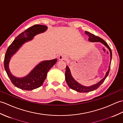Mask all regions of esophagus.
<instances>
[{"mask_svg":"<svg viewBox=\"0 0 123 123\" xmlns=\"http://www.w3.org/2000/svg\"><path fill=\"white\" fill-rule=\"evenodd\" d=\"M60 60H66L67 59V56L65 54H61L59 57Z\"/></svg>","mask_w":123,"mask_h":123,"instance_id":"1","label":"esophagus"}]
</instances>
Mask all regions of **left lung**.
Listing matches in <instances>:
<instances>
[{
	"instance_id": "1",
	"label": "left lung",
	"mask_w": 123,
	"mask_h": 123,
	"mask_svg": "<svg viewBox=\"0 0 123 123\" xmlns=\"http://www.w3.org/2000/svg\"><path fill=\"white\" fill-rule=\"evenodd\" d=\"M85 34L89 37L88 39L89 41L90 42H100L102 44H103L104 45L109 49V52H110V55H111V62H110V64H109V69L108 70L107 72H106L105 77H104L103 79H101L100 81L98 82L97 83H96V84H95L91 86H89V87L83 86L78 83L77 81H75L74 79V78L72 76L69 68L67 66L66 67V73H65V77H66V80L67 84L69 86V87L71 89H72L77 91V92H90V91L95 90L97 89L98 88H99V86H100L102 83L104 82V81H105L106 78L108 76V75L109 74V70H110V68H111V57H112V52H111V49L110 48V47L109 46L107 43L105 41L103 40L102 38H101L100 37H98V36H97L95 35H93L92 34L87 32V31H85Z\"/></svg>"
}]
</instances>
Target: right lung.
Returning <instances> with one entry per match:
<instances>
[{
  "label": "right lung",
  "mask_w": 123,
  "mask_h": 123,
  "mask_svg": "<svg viewBox=\"0 0 123 123\" xmlns=\"http://www.w3.org/2000/svg\"><path fill=\"white\" fill-rule=\"evenodd\" d=\"M48 27L42 25H34L18 35L8 48L4 59V67L12 84L16 87L25 90H32L43 85L49 70L56 63L57 59L41 62L34 68L29 74L23 78H17L10 72L9 63L12 56L23 44L33 40L34 36L43 33Z\"/></svg>",
  "instance_id": "add662e5"
}]
</instances>
